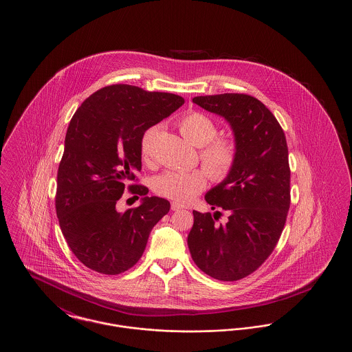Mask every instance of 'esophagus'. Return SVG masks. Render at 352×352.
Here are the masks:
<instances>
[{
	"mask_svg": "<svg viewBox=\"0 0 352 352\" xmlns=\"http://www.w3.org/2000/svg\"><path fill=\"white\" fill-rule=\"evenodd\" d=\"M182 208H184V204L177 203V201H173V203H171V210H173V211H179V210H182Z\"/></svg>",
	"mask_w": 352,
	"mask_h": 352,
	"instance_id": "34e87169",
	"label": "esophagus"
}]
</instances>
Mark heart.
<instances>
[{
  "mask_svg": "<svg viewBox=\"0 0 352 352\" xmlns=\"http://www.w3.org/2000/svg\"><path fill=\"white\" fill-rule=\"evenodd\" d=\"M178 128L184 138L201 148V164L214 181L226 179L237 160V144L234 138L218 134V124L214 118L201 112H188L179 118ZM155 128L146 129L141 135L140 155L144 164H149L153 157V141ZM208 177L204 170L178 171L168 170L155 177L153 188L157 194L173 201H191L207 186Z\"/></svg>",
  "mask_w": 352,
  "mask_h": 352,
  "instance_id": "1",
  "label": "heart"
}]
</instances>
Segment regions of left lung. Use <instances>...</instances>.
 Here are the masks:
<instances>
[{
  "label": "left lung",
  "mask_w": 352,
  "mask_h": 352,
  "mask_svg": "<svg viewBox=\"0 0 352 352\" xmlns=\"http://www.w3.org/2000/svg\"><path fill=\"white\" fill-rule=\"evenodd\" d=\"M192 102L226 118L237 144L231 174L206 194L215 215L192 211L187 237L194 263L220 281H237L260 268L276 248L290 207V168L284 131L268 108L245 94L197 96Z\"/></svg>",
  "instance_id": "8db88e82"
}]
</instances>
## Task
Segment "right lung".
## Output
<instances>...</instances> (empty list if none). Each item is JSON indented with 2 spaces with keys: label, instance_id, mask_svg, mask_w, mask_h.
<instances>
[{
  "label": "right lung",
  "instance_id": "1",
  "mask_svg": "<svg viewBox=\"0 0 352 352\" xmlns=\"http://www.w3.org/2000/svg\"><path fill=\"white\" fill-rule=\"evenodd\" d=\"M184 99L129 84L104 87L83 101L68 125L58 168L56 217L72 253L87 268L120 274L141 258L153 227L170 210L137 182L140 141ZM142 204L118 213L126 184Z\"/></svg>",
  "mask_w": 352,
  "mask_h": 352
}]
</instances>
